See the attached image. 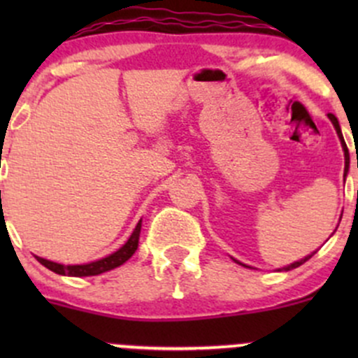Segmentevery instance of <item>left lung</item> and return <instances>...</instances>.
<instances>
[{
	"mask_svg": "<svg viewBox=\"0 0 358 358\" xmlns=\"http://www.w3.org/2000/svg\"><path fill=\"white\" fill-rule=\"evenodd\" d=\"M327 115H329V119H331V121H333V124H334L336 131H338V136H339V140H341L343 150H345V173H346V168H348V162H350V157H348V149H346V143H345V138H343V133H341V128H339V122H338V119H336L333 114H327ZM312 256H313V255H310V256H305V258H303V259H299V262H294V263H291V265L284 266V270H292V268H298L299 265H303V263H305V262H308V259L312 258ZM241 265H243V263H241Z\"/></svg>",
	"mask_w": 358,
	"mask_h": 358,
	"instance_id": "8db88e82",
	"label": "left lung"
}]
</instances>
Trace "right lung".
<instances>
[{
	"instance_id": "right-lung-1",
	"label": "right lung",
	"mask_w": 358,
	"mask_h": 358,
	"mask_svg": "<svg viewBox=\"0 0 358 358\" xmlns=\"http://www.w3.org/2000/svg\"><path fill=\"white\" fill-rule=\"evenodd\" d=\"M1 194V192H0ZM140 229H142V220L136 223L135 230H133L131 237L126 241V244L121 249H117L115 252L107 256V258L99 259V262L86 263V265H60V263L48 262L45 258H38V262L41 265H45L46 268L52 270V272L59 273V275H71V277H88V275H99V273L109 272V270L115 268V266L122 265L124 262H128L133 256V252L138 248V239H140Z\"/></svg>"
}]
</instances>
